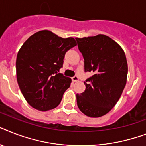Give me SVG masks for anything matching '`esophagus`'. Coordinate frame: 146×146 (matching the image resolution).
Segmentation results:
<instances>
[{
	"mask_svg": "<svg viewBox=\"0 0 146 146\" xmlns=\"http://www.w3.org/2000/svg\"><path fill=\"white\" fill-rule=\"evenodd\" d=\"M72 80H73V82H77L79 80V77L77 76H74L72 77Z\"/></svg>",
	"mask_w": 146,
	"mask_h": 146,
	"instance_id": "1",
	"label": "esophagus"
}]
</instances>
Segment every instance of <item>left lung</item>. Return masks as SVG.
Instances as JSON below:
<instances>
[{
  "instance_id": "8db88e82",
  "label": "left lung",
  "mask_w": 146,
  "mask_h": 146,
  "mask_svg": "<svg viewBox=\"0 0 146 146\" xmlns=\"http://www.w3.org/2000/svg\"><path fill=\"white\" fill-rule=\"evenodd\" d=\"M85 63V92L76 94L82 113L98 118L110 112L119 100L127 82V63L124 51L114 40L104 35L76 38Z\"/></svg>"
}]
</instances>
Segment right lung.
<instances>
[{
    "instance_id": "obj_1",
    "label": "right lung",
    "mask_w": 146,
    "mask_h": 146,
    "mask_svg": "<svg viewBox=\"0 0 146 146\" xmlns=\"http://www.w3.org/2000/svg\"><path fill=\"white\" fill-rule=\"evenodd\" d=\"M76 46L72 37L61 38L46 30L33 34L22 45L16 58V77L32 107L45 112L58 106L71 82L59 70L66 52Z\"/></svg>"
}]
</instances>
